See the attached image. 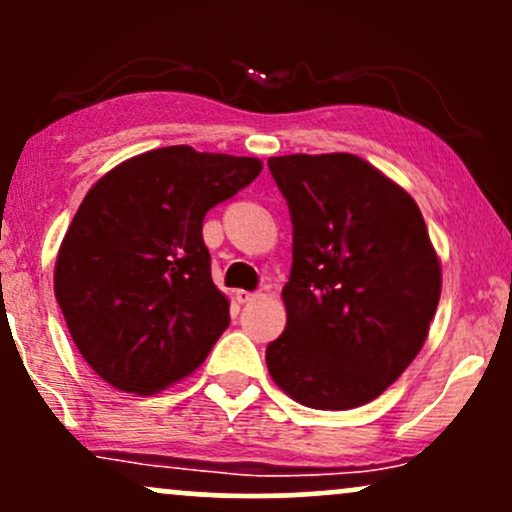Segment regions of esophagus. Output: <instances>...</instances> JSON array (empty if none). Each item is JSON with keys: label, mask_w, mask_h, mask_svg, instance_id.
Wrapping results in <instances>:
<instances>
[{"label": "esophagus", "mask_w": 512, "mask_h": 512, "mask_svg": "<svg viewBox=\"0 0 512 512\" xmlns=\"http://www.w3.org/2000/svg\"><path fill=\"white\" fill-rule=\"evenodd\" d=\"M257 296H260V293H257V291H236L238 303H243V305H245V303H252Z\"/></svg>", "instance_id": "esophagus-1"}]
</instances>
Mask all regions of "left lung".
<instances>
[{"instance_id": "8db88e82", "label": "left lung", "mask_w": 512, "mask_h": 512, "mask_svg": "<svg viewBox=\"0 0 512 512\" xmlns=\"http://www.w3.org/2000/svg\"><path fill=\"white\" fill-rule=\"evenodd\" d=\"M267 166L293 223L286 330L267 346L269 375L303 407H361L407 370L436 315L440 264L424 216L358 156Z\"/></svg>"}]
</instances>
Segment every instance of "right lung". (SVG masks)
<instances>
[{"mask_svg": "<svg viewBox=\"0 0 512 512\" xmlns=\"http://www.w3.org/2000/svg\"><path fill=\"white\" fill-rule=\"evenodd\" d=\"M257 158L146 151L105 173L76 211L55 296L86 363L117 390L154 395L185 378L226 332L204 216L260 175Z\"/></svg>", "mask_w": 512, "mask_h": 512, "instance_id": "obj_1", "label": "right lung"}]
</instances>
